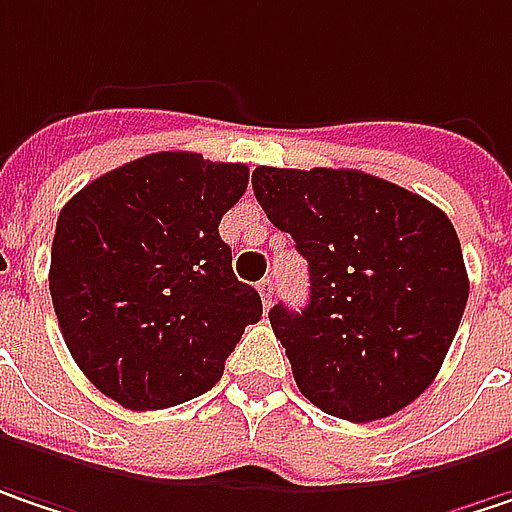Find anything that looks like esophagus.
Instances as JSON below:
<instances>
[{
  "label": "esophagus",
  "instance_id": "34e87169",
  "mask_svg": "<svg viewBox=\"0 0 512 512\" xmlns=\"http://www.w3.org/2000/svg\"><path fill=\"white\" fill-rule=\"evenodd\" d=\"M257 292H260V301H263V307L269 310V307H272V298H275V284H272L269 278H263V281L257 284Z\"/></svg>",
  "mask_w": 512,
  "mask_h": 512
}]
</instances>
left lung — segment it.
Returning <instances> with one entry per match:
<instances>
[{"mask_svg": "<svg viewBox=\"0 0 512 512\" xmlns=\"http://www.w3.org/2000/svg\"><path fill=\"white\" fill-rule=\"evenodd\" d=\"M266 217L310 266V304L269 310L301 394L350 423L417 400L469 298L461 240L429 199L362 170L257 167Z\"/></svg>", "mask_w": 512, "mask_h": 512, "instance_id": "left-lung-1", "label": "left lung"}]
</instances>
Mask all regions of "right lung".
Here are the masks:
<instances>
[{
  "label": "right lung",
  "mask_w": 512,
  "mask_h": 512,
  "mask_svg": "<svg viewBox=\"0 0 512 512\" xmlns=\"http://www.w3.org/2000/svg\"><path fill=\"white\" fill-rule=\"evenodd\" d=\"M249 167L150 153L77 191L57 217L48 289L86 379L133 411L188 403L223 376L260 295L240 284L220 220Z\"/></svg>",
  "instance_id": "add662e5"
}]
</instances>
